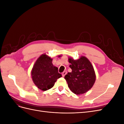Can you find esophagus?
Segmentation results:
<instances>
[{"instance_id": "34e87169", "label": "esophagus", "mask_w": 124, "mask_h": 124, "mask_svg": "<svg viewBox=\"0 0 124 124\" xmlns=\"http://www.w3.org/2000/svg\"><path fill=\"white\" fill-rule=\"evenodd\" d=\"M67 73V72L66 71H63V72H62V76L63 77H64L65 76V75H66V74Z\"/></svg>"}]
</instances>
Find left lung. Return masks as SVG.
<instances>
[{
  "instance_id": "1",
  "label": "left lung",
  "mask_w": 124,
  "mask_h": 124,
  "mask_svg": "<svg viewBox=\"0 0 124 124\" xmlns=\"http://www.w3.org/2000/svg\"><path fill=\"white\" fill-rule=\"evenodd\" d=\"M72 72L66 74L65 78L71 91L76 95L83 94L94 84L96 74L91 62L85 56L74 60L69 57Z\"/></svg>"
}]
</instances>
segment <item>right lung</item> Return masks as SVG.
<instances>
[{"instance_id": "obj_1", "label": "right lung", "mask_w": 124, "mask_h": 124, "mask_svg": "<svg viewBox=\"0 0 124 124\" xmlns=\"http://www.w3.org/2000/svg\"><path fill=\"white\" fill-rule=\"evenodd\" d=\"M52 58L46 54L41 55L37 59L31 70V75L33 83L43 91L53 87L58 78L62 77L58 68L53 66Z\"/></svg>"}]
</instances>
